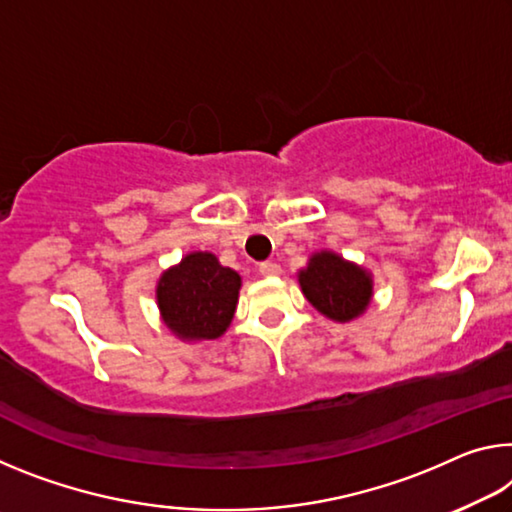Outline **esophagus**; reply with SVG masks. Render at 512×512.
Returning <instances> with one entry per match:
<instances>
[{"label": "esophagus", "mask_w": 512, "mask_h": 512, "mask_svg": "<svg viewBox=\"0 0 512 512\" xmlns=\"http://www.w3.org/2000/svg\"><path fill=\"white\" fill-rule=\"evenodd\" d=\"M259 273H262L264 278H273V275H280V266L275 262H262L259 264Z\"/></svg>", "instance_id": "esophagus-1"}]
</instances>
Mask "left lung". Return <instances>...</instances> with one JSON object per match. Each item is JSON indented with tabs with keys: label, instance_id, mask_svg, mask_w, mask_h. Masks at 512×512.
I'll return each mask as SVG.
<instances>
[{
	"label": "left lung",
	"instance_id": "left-lung-1",
	"mask_svg": "<svg viewBox=\"0 0 512 512\" xmlns=\"http://www.w3.org/2000/svg\"><path fill=\"white\" fill-rule=\"evenodd\" d=\"M298 280L305 298L335 321H351L369 305L371 278L335 253H316Z\"/></svg>",
	"mask_w": 512,
	"mask_h": 512
}]
</instances>
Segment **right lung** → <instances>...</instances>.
<instances>
[{
    "label": "right lung",
    "mask_w": 512,
    "mask_h": 512,
    "mask_svg": "<svg viewBox=\"0 0 512 512\" xmlns=\"http://www.w3.org/2000/svg\"><path fill=\"white\" fill-rule=\"evenodd\" d=\"M239 287V273L218 264L212 253H191L161 275L159 310L177 337L216 339L230 326Z\"/></svg>",
    "instance_id": "right-lung-1"
}]
</instances>
